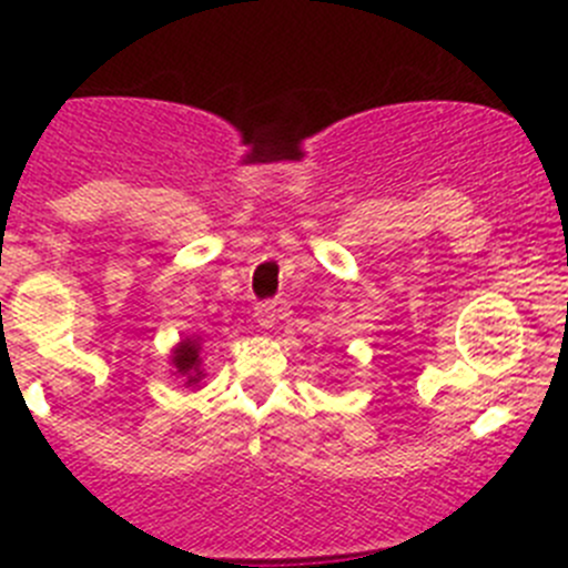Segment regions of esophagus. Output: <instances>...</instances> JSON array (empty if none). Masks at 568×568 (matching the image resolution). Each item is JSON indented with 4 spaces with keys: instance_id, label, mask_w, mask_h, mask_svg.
Segmentation results:
<instances>
[{
    "instance_id": "34e87169",
    "label": "esophagus",
    "mask_w": 568,
    "mask_h": 568,
    "mask_svg": "<svg viewBox=\"0 0 568 568\" xmlns=\"http://www.w3.org/2000/svg\"><path fill=\"white\" fill-rule=\"evenodd\" d=\"M254 320L260 327H273L278 320V306L276 303H256L254 306Z\"/></svg>"
}]
</instances>
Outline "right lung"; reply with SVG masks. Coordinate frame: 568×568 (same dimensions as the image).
I'll return each mask as SVG.
<instances>
[{"label":"right lung","mask_w":568,"mask_h":568,"mask_svg":"<svg viewBox=\"0 0 568 568\" xmlns=\"http://www.w3.org/2000/svg\"><path fill=\"white\" fill-rule=\"evenodd\" d=\"M199 353H202V342H199V336L183 338V342L174 347V353H172L174 374L185 377V385H196L199 379L204 377L202 358H199Z\"/></svg>","instance_id":"add662e5"}]
</instances>
